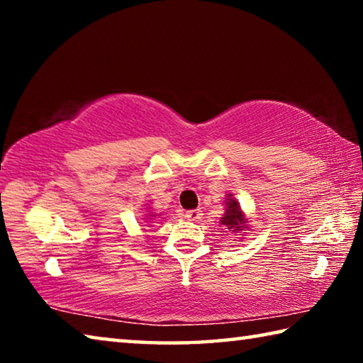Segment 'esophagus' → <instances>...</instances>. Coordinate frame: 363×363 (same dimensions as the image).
Returning a JSON list of instances; mask_svg holds the SVG:
<instances>
[{
	"label": "esophagus",
	"instance_id": "esophagus-1",
	"mask_svg": "<svg viewBox=\"0 0 363 363\" xmlns=\"http://www.w3.org/2000/svg\"><path fill=\"white\" fill-rule=\"evenodd\" d=\"M201 216H203L201 210H189V211H186V218L189 220H200Z\"/></svg>",
	"mask_w": 363,
	"mask_h": 363
}]
</instances>
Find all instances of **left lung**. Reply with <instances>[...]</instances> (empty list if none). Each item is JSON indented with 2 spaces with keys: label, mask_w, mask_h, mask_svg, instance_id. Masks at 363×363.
Wrapping results in <instances>:
<instances>
[{
  "label": "left lung",
  "mask_w": 363,
  "mask_h": 363,
  "mask_svg": "<svg viewBox=\"0 0 363 363\" xmlns=\"http://www.w3.org/2000/svg\"><path fill=\"white\" fill-rule=\"evenodd\" d=\"M225 205H227V210H225L224 218H220V224L232 230H243L245 219H243V213L240 210V205H238L237 200L233 199H227Z\"/></svg>",
  "instance_id": "1"
}]
</instances>
